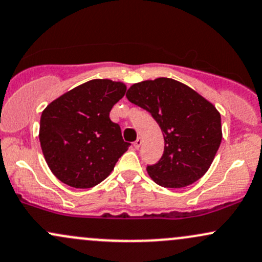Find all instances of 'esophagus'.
Returning <instances> with one entry per match:
<instances>
[{
  "instance_id": "1",
  "label": "esophagus",
  "mask_w": 262,
  "mask_h": 262,
  "mask_svg": "<svg viewBox=\"0 0 262 262\" xmlns=\"http://www.w3.org/2000/svg\"><path fill=\"white\" fill-rule=\"evenodd\" d=\"M141 145H142V139H141V137H139V139H137L134 142V147H135V148H140Z\"/></svg>"
}]
</instances>
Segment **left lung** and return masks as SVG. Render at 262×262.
<instances>
[{
    "instance_id": "obj_1",
    "label": "left lung",
    "mask_w": 262,
    "mask_h": 262,
    "mask_svg": "<svg viewBox=\"0 0 262 262\" xmlns=\"http://www.w3.org/2000/svg\"><path fill=\"white\" fill-rule=\"evenodd\" d=\"M126 98L148 111L162 130L164 151L157 163L147 166L149 177L166 188H183L202 178L222 142V119L215 106L169 78L134 84Z\"/></svg>"
}]
</instances>
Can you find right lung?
<instances>
[{
	"label": "right lung",
	"instance_id": "right-lung-1",
	"mask_svg": "<svg viewBox=\"0 0 262 262\" xmlns=\"http://www.w3.org/2000/svg\"><path fill=\"white\" fill-rule=\"evenodd\" d=\"M126 85L94 79L55 99L40 116L39 142L49 168L60 182L92 188L104 181L131 143L110 120Z\"/></svg>",
	"mask_w": 262,
	"mask_h": 262
}]
</instances>
